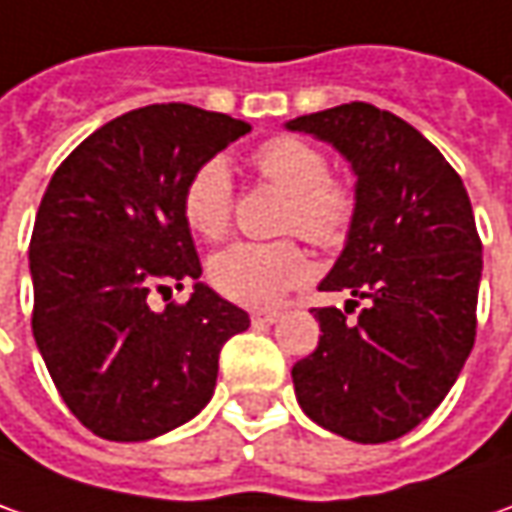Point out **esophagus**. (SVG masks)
Wrapping results in <instances>:
<instances>
[{
	"label": "esophagus",
	"mask_w": 512,
	"mask_h": 512,
	"mask_svg": "<svg viewBox=\"0 0 512 512\" xmlns=\"http://www.w3.org/2000/svg\"><path fill=\"white\" fill-rule=\"evenodd\" d=\"M280 317H283L280 311H255V314H252V323H255V326H274Z\"/></svg>",
	"instance_id": "34e87169"
}]
</instances>
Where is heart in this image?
Instances as JSON below:
<instances>
[{
	"label": "heart",
	"mask_w": 512,
	"mask_h": 512,
	"mask_svg": "<svg viewBox=\"0 0 512 512\" xmlns=\"http://www.w3.org/2000/svg\"><path fill=\"white\" fill-rule=\"evenodd\" d=\"M252 164L269 184L289 192L283 232H297L326 252L345 246L357 221V192L343 178L328 175V158L314 144L294 135H274L257 147ZM232 209L235 186L226 161H203L189 175L181 195L184 223L195 235L218 240L232 223ZM309 277V255L294 240H238L209 260L212 286L249 309L272 306Z\"/></svg>",
	"instance_id": "1"
}]
</instances>
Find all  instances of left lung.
Instances as JSON below:
<instances>
[{"label":"left lung","mask_w":512,"mask_h":512,"mask_svg":"<svg viewBox=\"0 0 512 512\" xmlns=\"http://www.w3.org/2000/svg\"><path fill=\"white\" fill-rule=\"evenodd\" d=\"M289 130L328 141L357 175V221L320 291L345 311L311 309L320 343L291 368L309 419L377 445L439 408L476 340L482 240L470 198L425 135L365 101L300 115ZM362 299L357 324H345Z\"/></svg>","instance_id":"left-lung-1"}]
</instances>
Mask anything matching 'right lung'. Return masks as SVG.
Here are the masks:
<instances>
[{"instance_id":"right-lung-1","label":"right lung","mask_w":512,"mask_h":512,"mask_svg":"<svg viewBox=\"0 0 512 512\" xmlns=\"http://www.w3.org/2000/svg\"><path fill=\"white\" fill-rule=\"evenodd\" d=\"M252 130L192 104H150L107 121L53 172L30 238L33 337L64 405L110 442L189 422L215 394L223 343L249 314L198 283L181 215L189 175ZM196 280L186 304L152 290Z\"/></svg>"}]
</instances>
